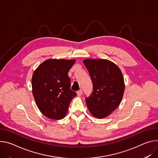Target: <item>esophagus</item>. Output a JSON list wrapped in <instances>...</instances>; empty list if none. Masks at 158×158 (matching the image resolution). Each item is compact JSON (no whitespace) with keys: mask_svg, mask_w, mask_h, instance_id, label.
Here are the masks:
<instances>
[{"mask_svg":"<svg viewBox=\"0 0 158 158\" xmlns=\"http://www.w3.org/2000/svg\"><path fill=\"white\" fill-rule=\"evenodd\" d=\"M82 94V90H80L77 92V95L78 96H81Z\"/></svg>","mask_w":158,"mask_h":158,"instance_id":"obj_1","label":"esophagus"}]
</instances>
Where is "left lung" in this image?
<instances>
[{
    "label": "left lung",
    "instance_id": "8db88e82",
    "mask_svg": "<svg viewBox=\"0 0 158 158\" xmlns=\"http://www.w3.org/2000/svg\"><path fill=\"white\" fill-rule=\"evenodd\" d=\"M83 63L90 76L94 91L85 98L90 113L102 118L109 115L119 106L125 85L120 68L113 62L103 59H86Z\"/></svg>",
    "mask_w": 158,
    "mask_h": 158
}]
</instances>
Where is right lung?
Returning <instances> with one entry per match:
<instances>
[{
  "instance_id": "right-lung-1",
  "label": "right lung",
  "mask_w": 158,
  "mask_h": 158,
  "mask_svg": "<svg viewBox=\"0 0 158 158\" xmlns=\"http://www.w3.org/2000/svg\"><path fill=\"white\" fill-rule=\"evenodd\" d=\"M75 60L49 59L42 63L32 77V94L41 112L49 118H63L72 100L77 96L70 89L69 72Z\"/></svg>"
}]
</instances>
